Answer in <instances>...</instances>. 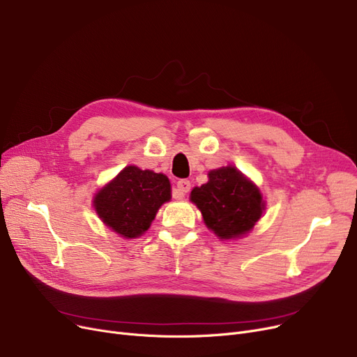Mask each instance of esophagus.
<instances>
[{
  "mask_svg": "<svg viewBox=\"0 0 357 357\" xmlns=\"http://www.w3.org/2000/svg\"><path fill=\"white\" fill-rule=\"evenodd\" d=\"M176 188H178V191H179V195L183 197L185 194L190 192V190H191V182H190L188 179H179V181L176 182Z\"/></svg>",
  "mask_w": 357,
  "mask_h": 357,
  "instance_id": "esophagus-1",
  "label": "esophagus"
}]
</instances>
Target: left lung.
I'll list each match as a JSON object with an SVG mask.
<instances>
[{"instance_id": "obj_1", "label": "left lung", "mask_w": 357, "mask_h": 357, "mask_svg": "<svg viewBox=\"0 0 357 357\" xmlns=\"http://www.w3.org/2000/svg\"><path fill=\"white\" fill-rule=\"evenodd\" d=\"M208 229L220 239L239 238L250 231L264 210L259 190L235 166L211 170L208 182L191 191Z\"/></svg>"}]
</instances>
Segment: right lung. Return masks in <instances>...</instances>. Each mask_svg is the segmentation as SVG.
<instances>
[{"label": "right lung", "mask_w": 357, "mask_h": 357, "mask_svg": "<svg viewBox=\"0 0 357 357\" xmlns=\"http://www.w3.org/2000/svg\"><path fill=\"white\" fill-rule=\"evenodd\" d=\"M169 199L170 183L165 175L127 166L95 197V208L102 222L116 234L138 238Z\"/></svg>", "instance_id": "add662e5"}]
</instances>
